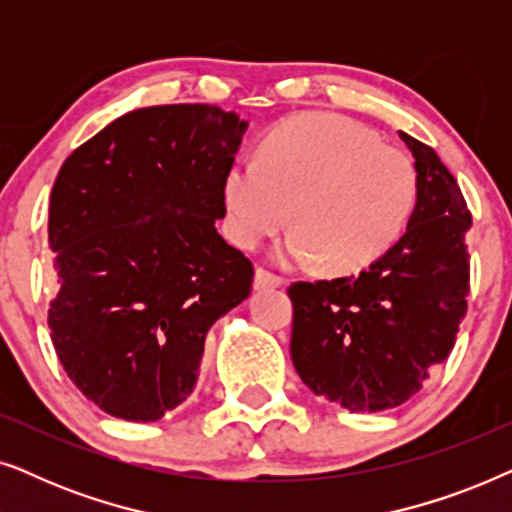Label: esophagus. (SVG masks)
Instances as JSON below:
<instances>
[{"label":"esophagus","instance_id":"obj_1","mask_svg":"<svg viewBox=\"0 0 512 512\" xmlns=\"http://www.w3.org/2000/svg\"><path fill=\"white\" fill-rule=\"evenodd\" d=\"M279 286H284V279L272 275L265 268H256V275H254V289L256 291H263V289H279Z\"/></svg>","mask_w":512,"mask_h":512}]
</instances>
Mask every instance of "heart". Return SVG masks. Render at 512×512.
Instances as JSON below:
<instances>
[{"instance_id": "obj_1", "label": "heart", "mask_w": 512, "mask_h": 512, "mask_svg": "<svg viewBox=\"0 0 512 512\" xmlns=\"http://www.w3.org/2000/svg\"><path fill=\"white\" fill-rule=\"evenodd\" d=\"M226 233L254 249L286 221L293 230L275 256L284 265L319 258L335 275L373 265L398 242L417 202L408 153L382 144L352 118L307 111L261 142V156H237L223 174Z\"/></svg>"}]
</instances>
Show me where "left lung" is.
<instances>
[{
  "label": "left lung",
  "instance_id": "8db88e82",
  "mask_svg": "<svg viewBox=\"0 0 512 512\" xmlns=\"http://www.w3.org/2000/svg\"><path fill=\"white\" fill-rule=\"evenodd\" d=\"M412 151L417 202L405 235L361 275L298 282L291 359L307 387L349 412H380L415 396L450 356L466 314L471 212L438 153Z\"/></svg>",
  "mask_w": 512,
  "mask_h": 512
}]
</instances>
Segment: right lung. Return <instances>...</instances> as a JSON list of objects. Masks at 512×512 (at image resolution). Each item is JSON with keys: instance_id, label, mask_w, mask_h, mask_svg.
I'll return each instance as SVG.
<instances>
[{"instance_id": "add662e5", "label": "right lung", "mask_w": 512, "mask_h": 512, "mask_svg": "<svg viewBox=\"0 0 512 512\" xmlns=\"http://www.w3.org/2000/svg\"><path fill=\"white\" fill-rule=\"evenodd\" d=\"M249 123L212 104L144 107L81 144L51 191L62 368L111 417L156 422L193 394L207 331L254 268L223 240V174Z\"/></svg>"}]
</instances>
